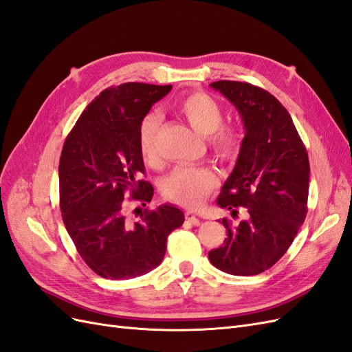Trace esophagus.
Returning a JSON list of instances; mask_svg holds the SVG:
<instances>
[{
	"label": "esophagus",
	"instance_id": "esophagus-1",
	"mask_svg": "<svg viewBox=\"0 0 352 352\" xmlns=\"http://www.w3.org/2000/svg\"><path fill=\"white\" fill-rule=\"evenodd\" d=\"M185 219L189 221V223H192L194 226H199L201 225V220L194 214L192 211H186V214H185Z\"/></svg>",
	"mask_w": 352,
	"mask_h": 352
}]
</instances>
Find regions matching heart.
Returning a JSON list of instances; mask_svg holds the SVG:
<instances>
[{
	"mask_svg": "<svg viewBox=\"0 0 352 352\" xmlns=\"http://www.w3.org/2000/svg\"><path fill=\"white\" fill-rule=\"evenodd\" d=\"M176 111L184 116L197 132L207 138V142L221 160L236 155L241 146V133L235 126L223 123L220 104L206 92H192L176 102ZM162 127V117L157 113L146 114L138 131L140 151L146 163L157 160V135ZM217 185V177L206 166H177L162 185L163 195L189 208L198 207Z\"/></svg>",
	"mask_w": 352,
	"mask_h": 352,
	"instance_id": "1",
	"label": "heart"
}]
</instances>
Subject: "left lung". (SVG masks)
<instances>
[{"mask_svg":"<svg viewBox=\"0 0 352 352\" xmlns=\"http://www.w3.org/2000/svg\"><path fill=\"white\" fill-rule=\"evenodd\" d=\"M212 89L235 105L245 129L241 151L217 198L232 217L228 236L208 258L219 270L254 276L270 269L291 247L307 216L310 163L292 117L270 92L247 82L219 80Z\"/></svg>","mask_w":352,"mask_h":352,"instance_id":"obj_1","label":"left lung"}]
</instances>
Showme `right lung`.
<instances>
[{"mask_svg":"<svg viewBox=\"0 0 352 352\" xmlns=\"http://www.w3.org/2000/svg\"><path fill=\"white\" fill-rule=\"evenodd\" d=\"M172 85L127 82L104 89L83 110L67 135L58 166L60 210L82 260L104 279L142 276L163 261L167 236L182 226L184 211L172 204L124 216L126 192L151 202L138 131L153 104Z\"/></svg>","mask_w":352,"mask_h":352,"instance_id":"add662e5","label":"right lung"}]
</instances>
